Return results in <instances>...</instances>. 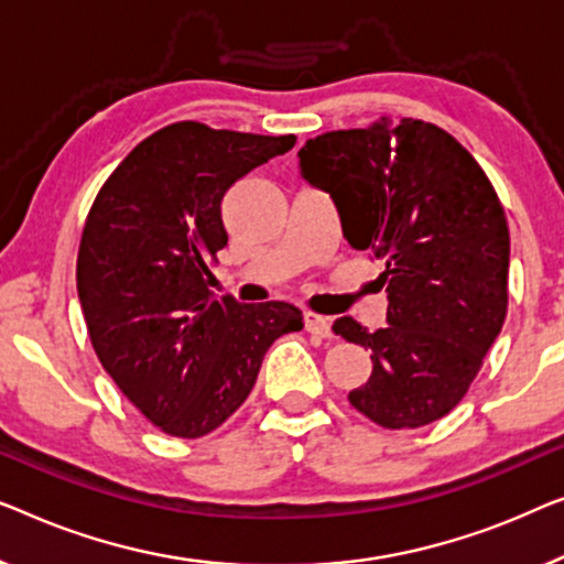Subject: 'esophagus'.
Segmentation results:
<instances>
[{
	"label": "esophagus",
	"instance_id": "obj_1",
	"mask_svg": "<svg viewBox=\"0 0 564 564\" xmlns=\"http://www.w3.org/2000/svg\"><path fill=\"white\" fill-rule=\"evenodd\" d=\"M304 327H306L308 335H316V337H329L332 335L327 316L314 314V312H306L304 314Z\"/></svg>",
	"mask_w": 564,
	"mask_h": 564
}]
</instances>
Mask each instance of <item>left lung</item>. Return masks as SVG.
<instances>
[{"mask_svg": "<svg viewBox=\"0 0 564 564\" xmlns=\"http://www.w3.org/2000/svg\"><path fill=\"white\" fill-rule=\"evenodd\" d=\"M299 171L335 202L345 240L383 263L386 327L339 316L332 332L370 350L350 403L386 430L457 406L509 304V225L475 158L437 124L403 120L306 140Z\"/></svg>", "mask_w": 564, "mask_h": 564, "instance_id": "8db88e82", "label": "left lung"}]
</instances>
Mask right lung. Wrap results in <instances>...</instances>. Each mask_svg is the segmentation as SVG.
Segmentation results:
<instances>
[{"mask_svg": "<svg viewBox=\"0 0 564 564\" xmlns=\"http://www.w3.org/2000/svg\"><path fill=\"white\" fill-rule=\"evenodd\" d=\"M293 145V134L169 124L117 165L86 217L76 289L91 345L120 391L171 437L196 440L227 422L268 347L304 327L285 301H217L206 268L227 245L229 186Z\"/></svg>", "mask_w": 564, "mask_h": 564, "instance_id": "obj_1", "label": "right lung"}]
</instances>
